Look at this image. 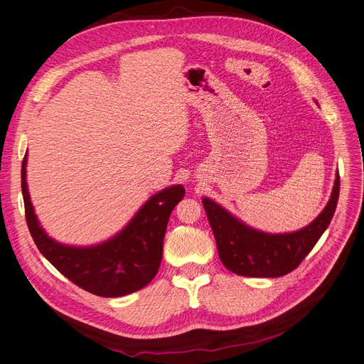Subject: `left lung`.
<instances>
[{
  "mask_svg": "<svg viewBox=\"0 0 364 364\" xmlns=\"http://www.w3.org/2000/svg\"><path fill=\"white\" fill-rule=\"evenodd\" d=\"M339 171L324 210L301 230L291 232L259 231L246 225L216 201L205 197L209 224L223 264L232 273L248 278H279L293 272L327 230L339 198Z\"/></svg>",
  "mask_w": 364,
  "mask_h": 364,
  "instance_id": "8db88e82",
  "label": "left lung"
}]
</instances>
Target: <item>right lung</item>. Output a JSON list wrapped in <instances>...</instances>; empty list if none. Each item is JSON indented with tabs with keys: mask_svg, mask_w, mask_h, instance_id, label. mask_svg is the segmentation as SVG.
<instances>
[{
	"mask_svg": "<svg viewBox=\"0 0 364 364\" xmlns=\"http://www.w3.org/2000/svg\"><path fill=\"white\" fill-rule=\"evenodd\" d=\"M22 161V196L26 224L38 251L73 284L101 297H121L146 287L161 264L163 242L171 210L183 198L185 188L171 185L154 194L129 223L105 242L71 246L49 237L34 212Z\"/></svg>",
	"mask_w": 364,
	"mask_h": 364,
	"instance_id": "obj_1",
	"label": "right lung"
}]
</instances>
